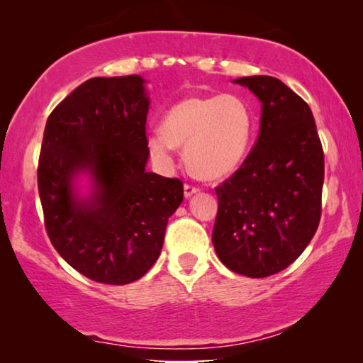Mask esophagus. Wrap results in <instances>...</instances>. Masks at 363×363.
Instances as JSON below:
<instances>
[{
    "mask_svg": "<svg viewBox=\"0 0 363 363\" xmlns=\"http://www.w3.org/2000/svg\"><path fill=\"white\" fill-rule=\"evenodd\" d=\"M200 191V188L195 186V185H190V183H185V186H183V193H185V198H190L191 195H195V193Z\"/></svg>",
    "mask_w": 363,
    "mask_h": 363,
    "instance_id": "esophagus-1",
    "label": "esophagus"
}]
</instances>
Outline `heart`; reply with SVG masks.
I'll return each instance as SVG.
<instances>
[{
	"instance_id": "b5f03b06",
	"label": "heart",
	"mask_w": 363,
	"mask_h": 363,
	"mask_svg": "<svg viewBox=\"0 0 363 363\" xmlns=\"http://www.w3.org/2000/svg\"><path fill=\"white\" fill-rule=\"evenodd\" d=\"M255 117L245 99L233 94L190 96L163 116L162 132L147 137L148 150L163 162L173 147H185V162L193 175L218 180L230 175L246 157Z\"/></svg>"
}]
</instances>
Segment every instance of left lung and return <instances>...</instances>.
Listing matches in <instances>:
<instances>
[{
    "label": "left lung",
    "instance_id": "1",
    "mask_svg": "<svg viewBox=\"0 0 363 363\" xmlns=\"http://www.w3.org/2000/svg\"><path fill=\"white\" fill-rule=\"evenodd\" d=\"M261 101L259 135L242 165L216 188L213 246L223 264L267 277L292 264L320 221L324 152L311 107L271 76L233 81Z\"/></svg>",
    "mask_w": 363,
    "mask_h": 363
}]
</instances>
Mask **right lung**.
I'll list each match as a JSON object with an SVG mask.
<instances>
[{"label": "right lung", "instance_id": "right-lung-1", "mask_svg": "<svg viewBox=\"0 0 363 363\" xmlns=\"http://www.w3.org/2000/svg\"><path fill=\"white\" fill-rule=\"evenodd\" d=\"M150 99L140 76L92 77L54 108L38 167L49 240L89 279L122 286L160 256L183 183L145 170ZM91 178L82 197L75 178Z\"/></svg>", "mask_w": 363, "mask_h": 363}]
</instances>
